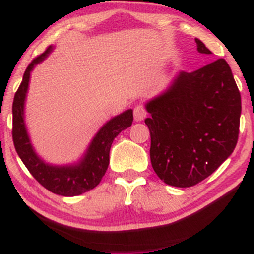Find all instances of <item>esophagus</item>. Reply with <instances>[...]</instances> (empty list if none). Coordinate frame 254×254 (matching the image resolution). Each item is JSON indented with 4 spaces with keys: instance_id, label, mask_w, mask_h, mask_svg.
Returning a JSON list of instances; mask_svg holds the SVG:
<instances>
[{
    "instance_id": "1",
    "label": "esophagus",
    "mask_w": 254,
    "mask_h": 254,
    "mask_svg": "<svg viewBox=\"0 0 254 254\" xmlns=\"http://www.w3.org/2000/svg\"><path fill=\"white\" fill-rule=\"evenodd\" d=\"M146 111L142 105H137L134 108V121L140 122L145 119Z\"/></svg>"
}]
</instances>
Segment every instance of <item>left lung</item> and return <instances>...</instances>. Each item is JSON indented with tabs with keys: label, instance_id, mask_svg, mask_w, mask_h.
Here are the masks:
<instances>
[{
	"label": "left lung",
	"instance_id": "left-lung-1",
	"mask_svg": "<svg viewBox=\"0 0 254 254\" xmlns=\"http://www.w3.org/2000/svg\"><path fill=\"white\" fill-rule=\"evenodd\" d=\"M200 54H211L195 39ZM150 161L166 185L190 187L229 158L239 138L241 95L224 59L180 72L170 87L145 103Z\"/></svg>",
	"mask_w": 254,
	"mask_h": 254
}]
</instances>
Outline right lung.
Returning a JSON list of instances; mask_svg holds the SVG:
<instances>
[{
	"mask_svg": "<svg viewBox=\"0 0 254 254\" xmlns=\"http://www.w3.org/2000/svg\"><path fill=\"white\" fill-rule=\"evenodd\" d=\"M55 46L31 61L23 75L22 84L14 95L12 106L13 143L23 164L34 179L50 192L64 197H74L93 190L100 184L110 163V149L115 138L133 122V110L128 109L112 117L96 132L87 150L78 161L66 165L46 163L34 149L25 125V99L29 89L31 70L54 51Z\"/></svg>",
	"mask_w": 254,
	"mask_h": 254,
	"instance_id": "1",
	"label": "right lung"
}]
</instances>
